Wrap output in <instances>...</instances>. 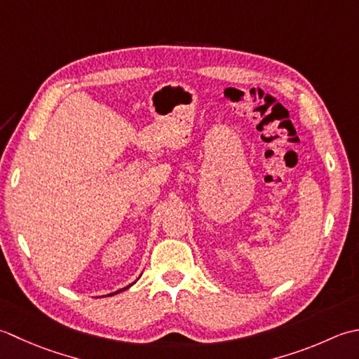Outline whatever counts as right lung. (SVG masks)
<instances>
[{"instance_id": "1", "label": "right lung", "mask_w": 359, "mask_h": 359, "mask_svg": "<svg viewBox=\"0 0 359 359\" xmlns=\"http://www.w3.org/2000/svg\"><path fill=\"white\" fill-rule=\"evenodd\" d=\"M135 283V282H133ZM133 283H130V285H127V287H123V288H121V290H118V291H114V292H109V294H107V296H113V294H118V292H121V291H123V290H128L131 285Z\"/></svg>"}]
</instances>
